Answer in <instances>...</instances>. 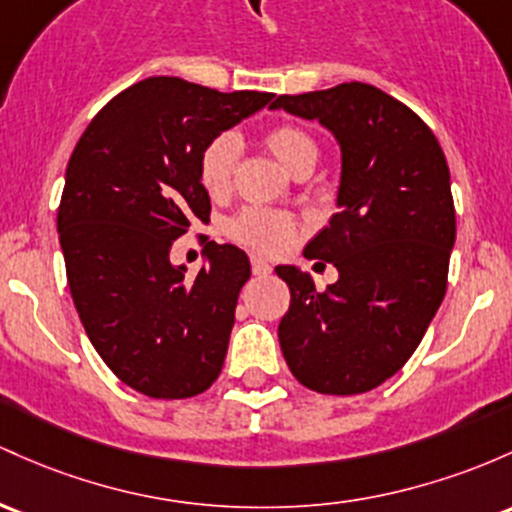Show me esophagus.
Wrapping results in <instances>:
<instances>
[{"instance_id": "obj_1", "label": "esophagus", "mask_w": 512, "mask_h": 512, "mask_svg": "<svg viewBox=\"0 0 512 512\" xmlns=\"http://www.w3.org/2000/svg\"><path fill=\"white\" fill-rule=\"evenodd\" d=\"M250 265H252V274H255V277H267V274L272 272V265H269L265 257H260V255H252Z\"/></svg>"}]
</instances>
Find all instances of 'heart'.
<instances>
[{
  "mask_svg": "<svg viewBox=\"0 0 512 512\" xmlns=\"http://www.w3.org/2000/svg\"><path fill=\"white\" fill-rule=\"evenodd\" d=\"M265 145L289 172H294L303 162H316L318 157L316 140L296 126H277L267 131ZM238 155L240 143L230 133H221L206 143V148L199 155V165H196L199 184L206 194L221 196L228 192ZM226 233L235 243H243L262 252H279L296 238V223L286 213L243 209L238 216L230 218Z\"/></svg>",
  "mask_w": 512,
  "mask_h": 512,
  "instance_id": "1",
  "label": "heart"
}]
</instances>
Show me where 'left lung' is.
I'll return each instance as SVG.
<instances>
[{"label":"left lung","mask_w":512,"mask_h":512,"mask_svg":"<svg viewBox=\"0 0 512 512\" xmlns=\"http://www.w3.org/2000/svg\"><path fill=\"white\" fill-rule=\"evenodd\" d=\"M269 109L318 121L342 153L338 213L303 250L340 277L318 291L301 269L277 267L291 291L284 359L311 391H372L408 362L445 299L457 235L445 153L415 111L372 84L282 94Z\"/></svg>","instance_id":"8db88e82"}]
</instances>
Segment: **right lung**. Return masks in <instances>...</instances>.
<instances>
[{"label": "right lung", "instance_id": "right-lung-1", "mask_svg": "<svg viewBox=\"0 0 512 512\" xmlns=\"http://www.w3.org/2000/svg\"><path fill=\"white\" fill-rule=\"evenodd\" d=\"M272 99L148 77L116 94L72 150L58 209L72 301L106 367L145 396L192 398L221 374L250 260L211 240L209 265L187 277L170 250L209 223L201 150Z\"/></svg>", "mask_w": 512, "mask_h": 512}]
</instances>
